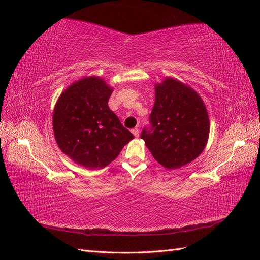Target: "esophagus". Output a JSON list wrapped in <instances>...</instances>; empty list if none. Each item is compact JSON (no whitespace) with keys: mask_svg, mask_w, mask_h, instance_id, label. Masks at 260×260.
<instances>
[{"mask_svg":"<svg viewBox=\"0 0 260 260\" xmlns=\"http://www.w3.org/2000/svg\"><path fill=\"white\" fill-rule=\"evenodd\" d=\"M132 133H133V135L135 137H137L140 135V129L139 128H133V129H132Z\"/></svg>","mask_w":260,"mask_h":260,"instance_id":"obj_1","label":"esophagus"}]
</instances>
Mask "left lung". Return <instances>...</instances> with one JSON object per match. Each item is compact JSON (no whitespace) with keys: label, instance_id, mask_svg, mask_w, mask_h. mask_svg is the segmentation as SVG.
<instances>
[{"label":"left lung","instance_id":"left-lung-1","mask_svg":"<svg viewBox=\"0 0 260 260\" xmlns=\"http://www.w3.org/2000/svg\"><path fill=\"white\" fill-rule=\"evenodd\" d=\"M150 128L141 139L153 157L173 170L192 162L207 145L210 121L201 97L191 87L173 78L155 86V103Z\"/></svg>","mask_w":260,"mask_h":260}]
</instances>
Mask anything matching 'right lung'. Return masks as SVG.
Returning <instances> with one entry per match:
<instances>
[{
    "label": "right lung",
    "instance_id": "1",
    "mask_svg": "<svg viewBox=\"0 0 260 260\" xmlns=\"http://www.w3.org/2000/svg\"><path fill=\"white\" fill-rule=\"evenodd\" d=\"M110 88L99 77H87L69 86L53 109L57 144L77 164L103 169L118 156L134 135L108 107Z\"/></svg>",
    "mask_w": 260,
    "mask_h": 260
}]
</instances>
